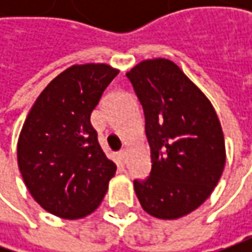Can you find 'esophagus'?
I'll return each mask as SVG.
<instances>
[{
  "label": "esophagus",
  "instance_id": "1",
  "mask_svg": "<svg viewBox=\"0 0 252 252\" xmlns=\"http://www.w3.org/2000/svg\"><path fill=\"white\" fill-rule=\"evenodd\" d=\"M126 156H127V153H126V150H125V149L119 151V157H121V160L123 161V162L126 161Z\"/></svg>",
  "mask_w": 252,
  "mask_h": 252
}]
</instances>
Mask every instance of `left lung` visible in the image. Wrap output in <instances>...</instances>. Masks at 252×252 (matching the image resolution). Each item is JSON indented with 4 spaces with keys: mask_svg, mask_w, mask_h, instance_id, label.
Instances as JSON below:
<instances>
[{
    "mask_svg": "<svg viewBox=\"0 0 252 252\" xmlns=\"http://www.w3.org/2000/svg\"><path fill=\"white\" fill-rule=\"evenodd\" d=\"M126 77L143 108L151 157L150 175L134 179L136 195L154 218H182L210 196L224 168L218 115L169 60L141 62Z\"/></svg>",
    "mask_w": 252,
    "mask_h": 252,
    "instance_id": "obj_1",
    "label": "left lung"
}]
</instances>
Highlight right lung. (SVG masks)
Returning a JSON list of instances; mask_svg holds the SVG:
<instances>
[{
    "label": "right lung",
    "mask_w": 252,
    "mask_h": 252,
    "mask_svg": "<svg viewBox=\"0 0 252 252\" xmlns=\"http://www.w3.org/2000/svg\"><path fill=\"white\" fill-rule=\"evenodd\" d=\"M118 70L106 64L73 65L36 99L18 140L26 188L47 212L80 219L101 205L116 165L106 158L91 126V112Z\"/></svg>",
    "instance_id": "1"
}]
</instances>
